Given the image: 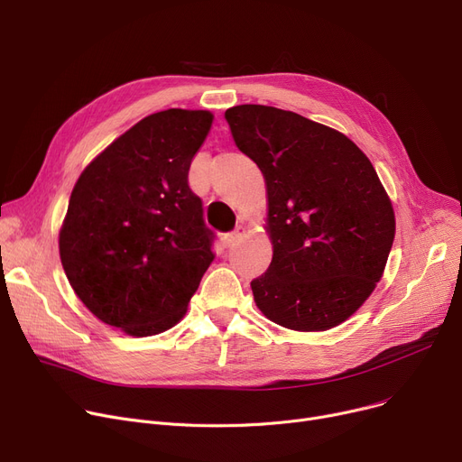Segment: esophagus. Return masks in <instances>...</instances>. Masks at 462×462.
<instances>
[{
	"label": "esophagus",
	"mask_w": 462,
	"mask_h": 462,
	"mask_svg": "<svg viewBox=\"0 0 462 462\" xmlns=\"http://www.w3.org/2000/svg\"><path fill=\"white\" fill-rule=\"evenodd\" d=\"M244 234H245V226H236V230H232L230 234L225 236V244H226L228 247L236 245L237 241H239V237H244Z\"/></svg>",
	"instance_id": "34e87169"
}]
</instances>
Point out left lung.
Masks as SVG:
<instances>
[{
  "label": "left lung",
  "instance_id": "1",
  "mask_svg": "<svg viewBox=\"0 0 462 462\" xmlns=\"http://www.w3.org/2000/svg\"><path fill=\"white\" fill-rule=\"evenodd\" d=\"M225 117L262 170L273 258L251 282L258 309L296 331H326L363 305L395 237V213L357 145L296 112L239 105Z\"/></svg>",
  "mask_w": 462,
  "mask_h": 462
}]
</instances>
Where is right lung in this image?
Masks as SVG:
<instances>
[{
	"label": "right lung",
	"instance_id": "1",
	"mask_svg": "<svg viewBox=\"0 0 462 462\" xmlns=\"http://www.w3.org/2000/svg\"><path fill=\"white\" fill-rule=\"evenodd\" d=\"M208 110L143 117L80 174L60 230L65 275L101 322L133 337L176 326L215 254L190 161Z\"/></svg>",
	"mask_w": 462,
	"mask_h": 462
}]
</instances>
